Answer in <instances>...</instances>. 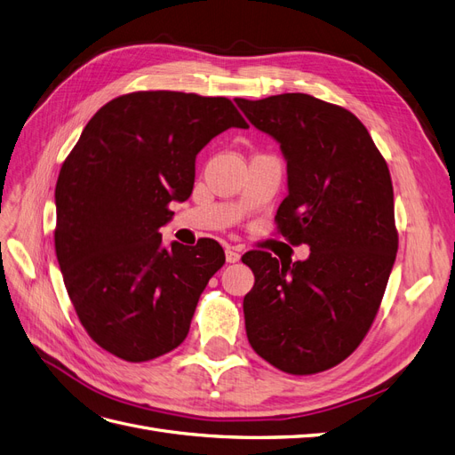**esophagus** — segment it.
<instances>
[{
  "mask_svg": "<svg viewBox=\"0 0 455 455\" xmlns=\"http://www.w3.org/2000/svg\"><path fill=\"white\" fill-rule=\"evenodd\" d=\"M226 259L229 264H235V261L241 259V252L235 249V246H226Z\"/></svg>",
  "mask_w": 455,
  "mask_h": 455,
  "instance_id": "obj_1",
  "label": "esophagus"
}]
</instances>
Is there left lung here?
Segmentation results:
<instances>
[{
	"mask_svg": "<svg viewBox=\"0 0 455 455\" xmlns=\"http://www.w3.org/2000/svg\"><path fill=\"white\" fill-rule=\"evenodd\" d=\"M252 125L281 144L288 196L275 224L304 261L251 251L244 296L252 349L286 374L346 361L374 323L398 251L393 184L379 149L349 109L304 92L235 99Z\"/></svg>",
	"mask_w": 455,
	"mask_h": 455,
	"instance_id": "obj_1",
	"label": "left lung"
}]
</instances>
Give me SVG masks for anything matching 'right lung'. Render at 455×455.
Returning a JSON list of instances; mask_svg holds the SVG:
<instances>
[{
    "label": "right lung",
    "mask_w": 455,
    "mask_h": 455,
    "mask_svg": "<svg viewBox=\"0 0 455 455\" xmlns=\"http://www.w3.org/2000/svg\"><path fill=\"white\" fill-rule=\"evenodd\" d=\"M246 129L229 99L139 91L104 104L66 157L54 199V251L94 343L127 363L176 349L201 292L224 266L214 239L164 249L169 204L186 201L196 157L216 134Z\"/></svg>",
    "instance_id": "obj_1"
}]
</instances>
